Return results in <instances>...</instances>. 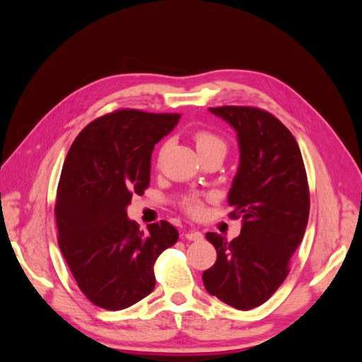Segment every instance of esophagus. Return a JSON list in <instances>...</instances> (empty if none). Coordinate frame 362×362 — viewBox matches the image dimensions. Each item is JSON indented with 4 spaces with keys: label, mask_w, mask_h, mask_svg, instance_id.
Wrapping results in <instances>:
<instances>
[{
    "label": "esophagus",
    "mask_w": 362,
    "mask_h": 362,
    "mask_svg": "<svg viewBox=\"0 0 362 362\" xmlns=\"http://www.w3.org/2000/svg\"><path fill=\"white\" fill-rule=\"evenodd\" d=\"M185 238L190 240V242H199V240L204 238V235H202V233L196 231V229H190V231L185 233Z\"/></svg>",
    "instance_id": "esophagus-1"
}]
</instances>
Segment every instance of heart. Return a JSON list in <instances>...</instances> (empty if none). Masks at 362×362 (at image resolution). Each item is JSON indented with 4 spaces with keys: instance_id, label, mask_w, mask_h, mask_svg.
Here are the masks:
<instances>
[{
    "instance_id": "heart-1",
    "label": "heart",
    "mask_w": 362,
    "mask_h": 362,
    "mask_svg": "<svg viewBox=\"0 0 362 362\" xmlns=\"http://www.w3.org/2000/svg\"><path fill=\"white\" fill-rule=\"evenodd\" d=\"M193 140H194L196 149H198L199 154H204V152L213 151V149H223V151L226 149L225 141L217 134L211 133V131H208V129L196 131V133L193 134ZM182 208L190 216H199L202 213L204 202H202L199 196L193 194V196H189V198H185L182 201Z\"/></svg>"
}]
</instances>
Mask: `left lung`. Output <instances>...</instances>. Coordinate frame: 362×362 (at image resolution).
<instances>
[{
    "instance_id": "1",
    "label": "left lung",
    "mask_w": 362,
    "mask_h": 362,
    "mask_svg": "<svg viewBox=\"0 0 362 362\" xmlns=\"http://www.w3.org/2000/svg\"><path fill=\"white\" fill-rule=\"evenodd\" d=\"M210 112L237 131L240 166L228 204L229 217H242V231L231 242L205 235L217 259L202 281L211 296L247 311L264 303L288 275L308 223V180L298 141L279 119L257 107Z\"/></svg>"
}]
</instances>
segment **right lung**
I'll return each mask as SVG.
<instances>
[{"label":"right lung","instance_id":"obj_1","mask_svg":"<svg viewBox=\"0 0 362 362\" xmlns=\"http://www.w3.org/2000/svg\"><path fill=\"white\" fill-rule=\"evenodd\" d=\"M178 113L117 110L76 136L64 160L54 213L59 246L83 294L104 310L128 308L154 290V262L178 240L166 221L139 229L127 217L149 185L151 156Z\"/></svg>","mask_w":362,"mask_h":362}]
</instances>
